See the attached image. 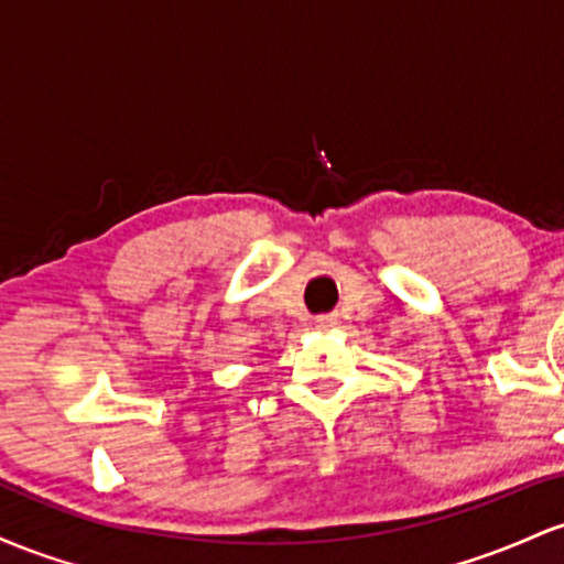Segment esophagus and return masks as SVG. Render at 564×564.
Here are the masks:
<instances>
[{"label": "esophagus", "instance_id": "esophagus-1", "mask_svg": "<svg viewBox=\"0 0 564 564\" xmlns=\"http://www.w3.org/2000/svg\"><path fill=\"white\" fill-rule=\"evenodd\" d=\"M316 327H322V330H325V327H333L335 325V316H316Z\"/></svg>", "mask_w": 564, "mask_h": 564}]
</instances>
